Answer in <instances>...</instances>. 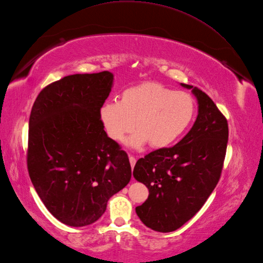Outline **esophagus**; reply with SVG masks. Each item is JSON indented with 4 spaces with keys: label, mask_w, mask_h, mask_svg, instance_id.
<instances>
[{
    "label": "esophagus",
    "mask_w": 263,
    "mask_h": 263,
    "mask_svg": "<svg viewBox=\"0 0 263 263\" xmlns=\"http://www.w3.org/2000/svg\"><path fill=\"white\" fill-rule=\"evenodd\" d=\"M129 162H130L132 167H134V166H135V164H136V158L134 157L133 155H129Z\"/></svg>",
    "instance_id": "obj_1"
}]
</instances>
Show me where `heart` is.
Wrapping results in <instances>:
<instances>
[{
	"label": "heart",
	"instance_id": "heart-1",
	"mask_svg": "<svg viewBox=\"0 0 263 263\" xmlns=\"http://www.w3.org/2000/svg\"><path fill=\"white\" fill-rule=\"evenodd\" d=\"M195 100L186 91H175L156 81L125 89L119 101H107L100 108V119L111 139L121 140L134 129L130 144L148 142L153 148H164L186 130L195 115Z\"/></svg>",
	"mask_w": 263,
	"mask_h": 263
}]
</instances>
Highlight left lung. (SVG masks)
Wrapping results in <instances>:
<instances>
[{
    "instance_id": "8db88e82",
    "label": "left lung",
    "mask_w": 263,
    "mask_h": 263,
    "mask_svg": "<svg viewBox=\"0 0 263 263\" xmlns=\"http://www.w3.org/2000/svg\"><path fill=\"white\" fill-rule=\"evenodd\" d=\"M182 86L192 89L198 101L193 127L175 146L139 158L133 172L149 191L136 213L157 232L175 231L201 210L219 183L227 154L226 116L201 89Z\"/></svg>"
}]
</instances>
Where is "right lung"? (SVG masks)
<instances>
[{
	"label": "right lung",
	"instance_id": "1",
	"mask_svg": "<svg viewBox=\"0 0 263 263\" xmlns=\"http://www.w3.org/2000/svg\"><path fill=\"white\" fill-rule=\"evenodd\" d=\"M112 73H78L44 87L29 119L31 182L55 219L85 227L105 213L109 198L129 183L127 153L107 136L100 108Z\"/></svg>",
	"mask_w": 263,
	"mask_h": 263
}]
</instances>
